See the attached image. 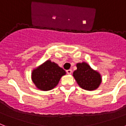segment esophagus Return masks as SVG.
<instances>
[{
    "label": "esophagus",
    "instance_id": "obj_1",
    "mask_svg": "<svg viewBox=\"0 0 126 126\" xmlns=\"http://www.w3.org/2000/svg\"><path fill=\"white\" fill-rule=\"evenodd\" d=\"M66 73H67L68 74H72V70L71 69L67 70H66Z\"/></svg>",
    "mask_w": 126,
    "mask_h": 126
}]
</instances>
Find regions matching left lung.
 Instances as JSON below:
<instances>
[{"instance_id":"1","label":"left lung","mask_w":126,"mask_h":126,"mask_svg":"<svg viewBox=\"0 0 126 126\" xmlns=\"http://www.w3.org/2000/svg\"><path fill=\"white\" fill-rule=\"evenodd\" d=\"M77 70L73 73V76L81 88L86 90H94L99 87L101 83V76L86 63L77 64Z\"/></svg>"}]
</instances>
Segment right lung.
<instances>
[{
	"mask_svg": "<svg viewBox=\"0 0 126 126\" xmlns=\"http://www.w3.org/2000/svg\"><path fill=\"white\" fill-rule=\"evenodd\" d=\"M66 72L54 62L47 60L38 68L33 70L32 80L38 89L50 90L57 86L60 79Z\"/></svg>",
	"mask_w": 126,
	"mask_h": 126,
	"instance_id": "obj_1",
	"label": "right lung"
}]
</instances>
